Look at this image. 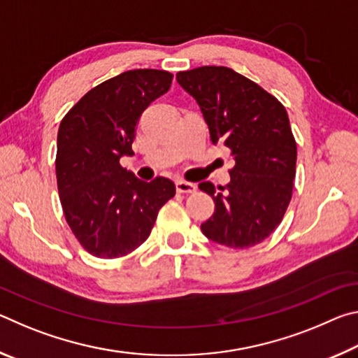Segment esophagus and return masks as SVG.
I'll use <instances>...</instances> for the list:
<instances>
[{"label":"esophagus","mask_w":358,"mask_h":358,"mask_svg":"<svg viewBox=\"0 0 358 358\" xmlns=\"http://www.w3.org/2000/svg\"><path fill=\"white\" fill-rule=\"evenodd\" d=\"M177 191L180 194H194L197 191V186L189 181H177Z\"/></svg>","instance_id":"34e87169"}]
</instances>
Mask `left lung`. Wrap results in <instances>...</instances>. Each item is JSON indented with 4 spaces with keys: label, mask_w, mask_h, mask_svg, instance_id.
Segmentation results:
<instances>
[{
    "label": "left lung",
    "mask_w": 358,
    "mask_h": 358,
    "mask_svg": "<svg viewBox=\"0 0 358 358\" xmlns=\"http://www.w3.org/2000/svg\"><path fill=\"white\" fill-rule=\"evenodd\" d=\"M177 82L201 107L210 138L232 151L230 181L199 185L215 202L201 229L215 243L251 248L281 222L292 197L296 145L284 106L257 83L224 66L178 72Z\"/></svg>",
    "instance_id": "left-lung-1"
}]
</instances>
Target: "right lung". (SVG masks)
Instances as JSON below:
<instances>
[{
	"label": "right lung",
	"mask_w": 358,
	"mask_h": 358,
	"mask_svg": "<svg viewBox=\"0 0 358 358\" xmlns=\"http://www.w3.org/2000/svg\"><path fill=\"white\" fill-rule=\"evenodd\" d=\"M167 71H126L83 96L59 123L57 181L72 234L94 257H123L148 238L157 213L175 196L173 181H142L120 166L132 156L136 126L171 88Z\"/></svg>",
	"instance_id": "add662e5"
}]
</instances>
